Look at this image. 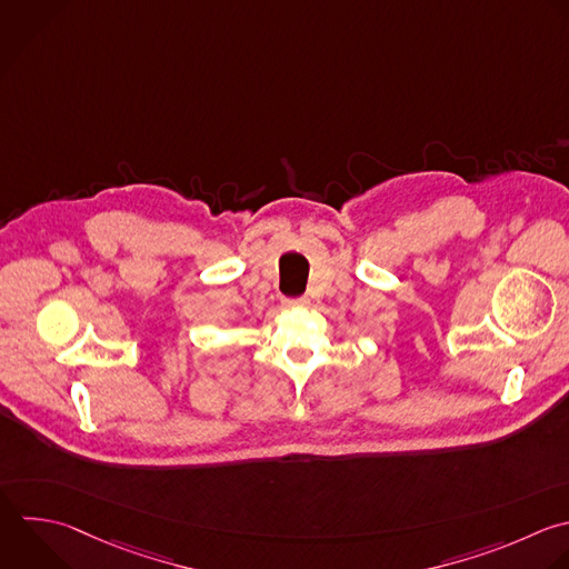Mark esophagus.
Listing matches in <instances>:
<instances>
[{"label":"esophagus","mask_w":569,"mask_h":569,"mask_svg":"<svg viewBox=\"0 0 569 569\" xmlns=\"http://www.w3.org/2000/svg\"><path fill=\"white\" fill-rule=\"evenodd\" d=\"M282 302L287 307H305V305H309V298H305V296H300V298H284Z\"/></svg>","instance_id":"34e87169"}]
</instances>
